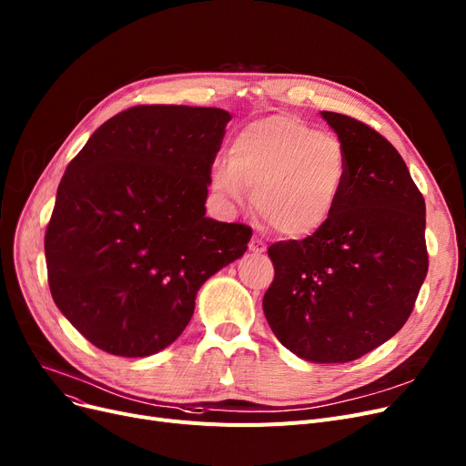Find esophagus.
Here are the masks:
<instances>
[{
    "label": "esophagus",
    "mask_w": 466,
    "mask_h": 466,
    "mask_svg": "<svg viewBox=\"0 0 466 466\" xmlns=\"http://www.w3.org/2000/svg\"><path fill=\"white\" fill-rule=\"evenodd\" d=\"M249 251L255 253V255H262V253H266V243L262 239H258V238H253L249 241Z\"/></svg>",
    "instance_id": "esophagus-1"
}]
</instances>
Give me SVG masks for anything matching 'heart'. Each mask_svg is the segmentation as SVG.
Wrapping results in <instances>:
<instances>
[{
	"instance_id": "heart-1",
	"label": "heart",
	"mask_w": 466,
	"mask_h": 466,
	"mask_svg": "<svg viewBox=\"0 0 466 466\" xmlns=\"http://www.w3.org/2000/svg\"><path fill=\"white\" fill-rule=\"evenodd\" d=\"M346 179L339 139L295 115L251 122L234 137L230 160L211 166V185L220 196L241 202L248 185L258 215L292 239L309 238L330 223Z\"/></svg>"
}]
</instances>
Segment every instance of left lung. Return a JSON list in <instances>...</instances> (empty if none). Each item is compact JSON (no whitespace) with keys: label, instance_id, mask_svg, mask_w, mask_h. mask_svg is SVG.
I'll use <instances>...</instances> for the list:
<instances>
[{"label":"left lung","instance_id":"8db88e82","mask_svg":"<svg viewBox=\"0 0 466 466\" xmlns=\"http://www.w3.org/2000/svg\"><path fill=\"white\" fill-rule=\"evenodd\" d=\"M348 160L330 223L268 248L262 309L281 344L309 362H350L408 321L429 270L425 200L399 151L348 115L321 111Z\"/></svg>","mask_w":466,"mask_h":466}]
</instances>
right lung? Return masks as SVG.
<instances>
[{"instance_id":"right-lung-1","label":"right lung","mask_w":466,"mask_h":466,"mask_svg":"<svg viewBox=\"0 0 466 466\" xmlns=\"http://www.w3.org/2000/svg\"><path fill=\"white\" fill-rule=\"evenodd\" d=\"M230 118L217 107H130L69 162L45 234L48 287L102 351L166 350L188 325L200 287L248 251L249 227L206 217Z\"/></svg>"}]
</instances>
